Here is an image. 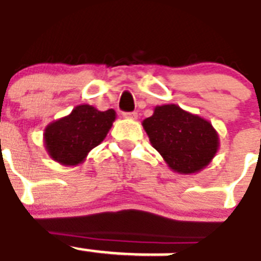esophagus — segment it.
<instances>
[{"mask_svg":"<svg viewBox=\"0 0 261 261\" xmlns=\"http://www.w3.org/2000/svg\"><path fill=\"white\" fill-rule=\"evenodd\" d=\"M123 117L127 118V119H134V121H135V119H137V118H138V113H135V112H133V113H123Z\"/></svg>","mask_w":261,"mask_h":261,"instance_id":"34e87169","label":"esophagus"}]
</instances>
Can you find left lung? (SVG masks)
Masks as SVG:
<instances>
[{"label": "left lung", "instance_id": "1", "mask_svg": "<svg viewBox=\"0 0 261 261\" xmlns=\"http://www.w3.org/2000/svg\"><path fill=\"white\" fill-rule=\"evenodd\" d=\"M142 124L153 148L180 174L202 171L218 152L219 135L213 124L174 103L156 106Z\"/></svg>", "mask_w": 261, "mask_h": 261}]
</instances>
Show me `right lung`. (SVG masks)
<instances>
[{"label":"right lung","instance_id":"obj_1","mask_svg":"<svg viewBox=\"0 0 261 261\" xmlns=\"http://www.w3.org/2000/svg\"><path fill=\"white\" fill-rule=\"evenodd\" d=\"M115 112H99L94 106L79 105L71 114L44 128V147L52 160L62 165H79L106 138L115 121Z\"/></svg>","mask_w":261,"mask_h":261}]
</instances>
